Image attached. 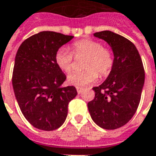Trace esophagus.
<instances>
[{
  "mask_svg": "<svg viewBox=\"0 0 156 156\" xmlns=\"http://www.w3.org/2000/svg\"><path fill=\"white\" fill-rule=\"evenodd\" d=\"M76 89H77L78 94L82 93V91H83V88H81V87H76Z\"/></svg>",
  "mask_w": 156,
  "mask_h": 156,
  "instance_id": "obj_1",
  "label": "esophagus"
}]
</instances>
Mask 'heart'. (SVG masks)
Wrapping results in <instances>:
<instances>
[{"label":"heart","instance_id":"heart-1","mask_svg":"<svg viewBox=\"0 0 156 156\" xmlns=\"http://www.w3.org/2000/svg\"><path fill=\"white\" fill-rule=\"evenodd\" d=\"M73 53L75 55H83L87 59L83 64V72H74L67 76L68 83L74 86L89 85L98 79V74L105 77L112 71L114 65V55L112 51L102 46L99 41L93 40H81L72 44ZM55 62L60 69L69 73L72 68L73 55L64 48L55 52Z\"/></svg>","mask_w":156,"mask_h":156}]
</instances>
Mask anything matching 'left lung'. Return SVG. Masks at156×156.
<instances>
[{
    "mask_svg": "<svg viewBox=\"0 0 156 156\" xmlns=\"http://www.w3.org/2000/svg\"><path fill=\"white\" fill-rule=\"evenodd\" d=\"M94 36L111 46L114 65L107 78L93 88L95 96L88 103V109L99 127L113 130L127 123L137 111L144 84V69L137 48L125 37L109 30L94 33Z\"/></svg>",
    "mask_w": 156,
    "mask_h": 156,
    "instance_id": "8db88e82",
    "label": "left lung"
}]
</instances>
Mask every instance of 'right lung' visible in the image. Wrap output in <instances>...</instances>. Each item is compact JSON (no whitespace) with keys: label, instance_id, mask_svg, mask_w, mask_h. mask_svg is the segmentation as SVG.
<instances>
[{"label":"right lung","instance_id":"add662e5","mask_svg":"<svg viewBox=\"0 0 156 156\" xmlns=\"http://www.w3.org/2000/svg\"><path fill=\"white\" fill-rule=\"evenodd\" d=\"M73 36L42 31L25 40L17 50L12 87L23 115L40 130L59 128L67 106L78 92L74 86H61L66 75L55 62V52Z\"/></svg>","mask_w":156,"mask_h":156}]
</instances>
